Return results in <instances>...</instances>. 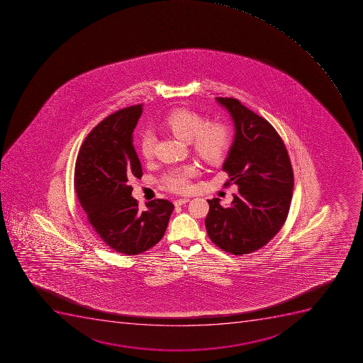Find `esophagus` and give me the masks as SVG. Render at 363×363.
Masks as SVG:
<instances>
[{
    "instance_id": "obj_1",
    "label": "esophagus",
    "mask_w": 363,
    "mask_h": 363,
    "mask_svg": "<svg viewBox=\"0 0 363 363\" xmlns=\"http://www.w3.org/2000/svg\"><path fill=\"white\" fill-rule=\"evenodd\" d=\"M189 201V198L177 199V200H174V206L185 205V203H187Z\"/></svg>"
}]
</instances>
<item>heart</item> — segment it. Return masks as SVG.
Listing matches in <instances>:
<instances>
[{
  "mask_svg": "<svg viewBox=\"0 0 363 363\" xmlns=\"http://www.w3.org/2000/svg\"><path fill=\"white\" fill-rule=\"evenodd\" d=\"M164 123L178 139L191 141L193 152L209 164L221 161L233 145V132L230 126L218 121L207 123V119L194 111L185 108L174 111L165 118ZM155 145L154 132L143 133L140 138L139 148L145 161L154 156ZM196 174V167L192 165L174 167L162 176L161 183L172 192H187L191 186V178Z\"/></svg>",
  "mask_w": 363,
  "mask_h": 363,
  "instance_id": "1",
  "label": "heart"
}]
</instances>
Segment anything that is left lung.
Returning a JSON list of instances; mask_svg holds the SVG:
<instances>
[{
  "label": "left lung",
  "instance_id": "1",
  "mask_svg": "<svg viewBox=\"0 0 363 363\" xmlns=\"http://www.w3.org/2000/svg\"><path fill=\"white\" fill-rule=\"evenodd\" d=\"M235 123V140L223 171L236 184L231 205L207 200L205 220L209 238L231 255H249L265 246L280 231L289 213L294 172L284 141L267 120L236 98L216 97Z\"/></svg>",
  "mask_w": 363,
  "mask_h": 363
}]
</instances>
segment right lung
Returning <instances> with one entry per match:
<instances>
[{
  "label": "right lung",
  "instance_id": "1",
  "mask_svg": "<svg viewBox=\"0 0 363 363\" xmlns=\"http://www.w3.org/2000/svg\"><path fill=\"white\" fill-rule=\"evenodd\" d=\"M142 104L110 114L89 133L75 164L74 186L98 238L116 252L135 255L162 240L174 206L164 199L147 202L140 211L132 196L133 178L142 167L133 145V130Z\"/></svg>",
  "mask_w": 363,
  "mask_h": 363
}]
</instances>
